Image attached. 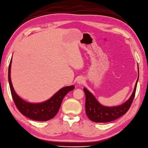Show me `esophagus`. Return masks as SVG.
<instances>
[{"mask_svg":"<svg viewBox=\"0 0 148 148\" xmlns=\"http://www.w3.org/2000/svg\"><path fill=\"white\" fill-rule=\"evenodd\" d=\"M77 83H78L79 84H83L84 82V77H78V79H77Z\"/></svg>","mask_w":148,"mask_h":148,"instance_id":"34e87169","label":"esophagus"}]
</instances>
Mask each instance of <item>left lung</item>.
Returning <instances> with one entry per match:
<instances>
[{
	"instance_id": "8db88e82",
	"label": "left lung",
	"mask_w": 148,
	"mask_h": 148,
	"mask_svg": "<svg viewBox=\"0 0 148 148\" xmlns=\"http://www.w3.org/2000/svg\"><path fill=\"white\" fill-rule=\"evenodd\" d=\"M138 80V77L135 84L134 91L130 99L124 104L119 106L106 107L102 106L97 101L95 97L88 90L84 88V91L86 94L85 107H86V115L88 118L91 121L96 123H106L114 121L123 116L128 111L133 101L136 90Z\"/></svg>"
}]
</instances>
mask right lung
Wrapping results in <instances>:
<instances>
[{"label": "right lung", "mask_w": 148, "mask_h": 148, "mask_svg": "<svg viewBox=\"0 0 148 148\" xmlns=\"http://www.w3.org/2000/svg\"><path fill=\"white\" fill-rule=\"evenodd\" d=\"M12 59L8 67V81L12 99L19 111L29 119L35 121H46L56 116L61 107L62 99L69 91L74 89V86L65 87L60 89L48 101L38 104H32L23 101L17 95L12 86L10 78Z\"/></svg>", "instance_id": "right-lung-1"}]
</instances>
